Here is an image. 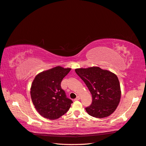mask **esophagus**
Returning a JSON list of instances; mask_svg holds the SVG:
<instances>
[{
  "instance_id": "esophagus-1",
  "label": "esophagus",
  "mask_w": 146,
  "mask_h": 146,
  "mask_svg": "<svg viewBox=\"0 0 146 146\" xmlns=\"http://www.w3.org/2000/svg\"><path fill=\"white\" fill-rule=\"evenodd\" d=\"M80 97H79V96H78L74 100V101H78V100H80Z\"/></svg>"
}]
</instances>
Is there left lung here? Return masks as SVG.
<instances>
[{"instance_id":"left-lung-1","label":"left lung","mask_w":146,"mask_h":146,"mask_svg":"<svg viewBox=\"0 0 146 146\" xmlns=\"http://www.w3.org/2000/svg\"><path fill=\"white\" fill-rule=\"evenodd\" d=\"M75 72L85 82L92 96L91 105L86 108L87 113L100 119L113 113L121 97L117 76L110 71L98 66L76 68Z\"/></svg>"}]
</instances>
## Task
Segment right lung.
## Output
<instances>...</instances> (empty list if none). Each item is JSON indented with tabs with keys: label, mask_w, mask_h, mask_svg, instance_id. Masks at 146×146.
<instances>
[{
	"label": "right lung",
	"mask_w": 146,
	"mask_h": 146,
	"mask_svg": "<svg viewBox=\"0 0 146 146\" xmlns=\"http://www.w3.org/2000/svg\"><path fill=\"white\" fill-rule=\"evenodd\" d=\"M71 68L60 66L38 73L31 87V96L36 110L43 117L56 120L70 109L72 100L66 97L60 83Z\"/></svg>",
	"instance_id": "1"
}]
</instances>
